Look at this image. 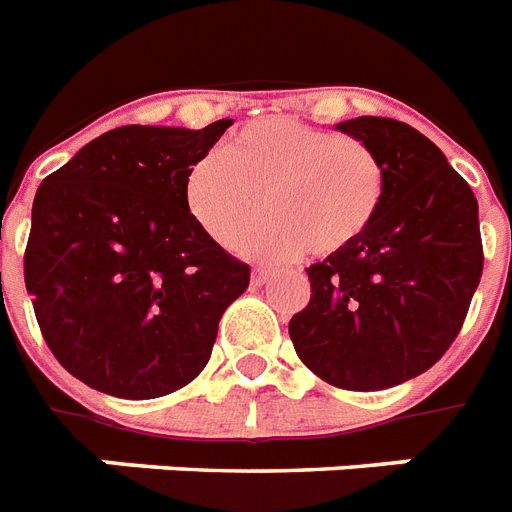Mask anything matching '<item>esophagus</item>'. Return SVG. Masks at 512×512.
<instances>
[{"label": "esophagus", "instance_id": "obj_1", "mask_svg": "<svg viewBox=\"0 0 512 512\" xmlns=\"http://www.w3.org/2000/svg\"><path fill=\"white\" fill-rule=\"evenodd\" d=\"M271 279H273L271 268H255V271H252V284H255V287H263V284H268Z\"/></svg>", "mask_w": 512, "mask_h": 512}]
</instances>
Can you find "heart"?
I'll list each match as a JSON object with an SVG mask.
<instances>
[{"mask_svg":"<svg viewBox=\"0 0 512 512\" xmlns=\"http://www.w3.org/2000/svg\"><path fill=\"white\" fill-rule=\"evenodd\" d=\"M388 172L364 140L321 130L295 116L244 124L217 154L188 167L183 199L199 228L223 247L268 212L236 247L257 260L337 255L374 225Z\"/></svg>","mask_w":512,"mask_h":512,"instance_id":"heart-1","label":"heart"}]
</instances>
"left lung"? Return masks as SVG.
<instances>
[{
    "label": "left lung",
    "instance_id": "obj_1",
    "mask_svg": "<svg viewBox=\"0 0 512 512\" xmlns=\"http://www.w3.org/2000/svg\"><path fill=\"white\" fill-rule=\"evenodd\" d=\"M337 130L377 151L388 193L353 247L305 268L311 303L289 337L321 380L366 393L428 372L449 350L484 273V244L476 196L436 143L385 116Z\"/></svg>",
    "mask_w": 512,
    "mask_h": 512
}]
</instances>
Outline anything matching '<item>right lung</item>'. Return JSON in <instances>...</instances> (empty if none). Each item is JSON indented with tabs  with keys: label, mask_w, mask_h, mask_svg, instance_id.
<instances>
[{
	"label": "right lung",
	"mask_w": 512,
	"mask_h": 512,
	"mask_svg": "<svg viewBox=\"0 0 512 512\" xmlns=\"http://www.w3.org/2000/svg\"><path fill=\"white\" fill-rule=\"evenodd\" d=\"M231 124L116 127L39 185L23 279L47 348L84 385L143 401L207 366L249 265L201 231L183 180Z\"/></svg>",
	"instance_id": "right-lung-1"
}]
</instances>
